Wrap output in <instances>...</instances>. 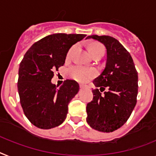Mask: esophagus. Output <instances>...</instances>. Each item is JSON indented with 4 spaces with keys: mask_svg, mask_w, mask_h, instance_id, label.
Masks as SVG:
<instances>
[{
    "mask_svg": "<svg viewBox=\"0 0 156 156\" xmlns=\"http://www.w3.org/2000/svg\"><path fill=\"white\" fill-rule=\"evenodd\" d=\"M80 87H81V88H86L87 86H85V85H80Z\"/></svg>",
    "mask_w": 156,
    "mask_h": 156,
    "instance_id": "1",
    "label": "esophagus"
}]
</instances>
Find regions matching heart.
<instances>
[{
  "mask_svg": "<svg viewBox=\"0 0 156 156\" xmlns=\"http://www.w3.org/2000/svg\"><path fill=\"white\" fill-rule=\"evenodd\" d=\"M75 48L76 46H73L70 48L67 54V57H70L71 55V54L75 50ZM88 51L90 55L93 56L96 54L104 52V48L101 44H98V43H94L89 46ZM67 74L70 78H74L78 82H85L94 78L97 74V72L92 68H87L80 66V65H75V66H71L68 69Z\"/></svg>",
  "mask_w": 156,
  "mask_h": 156,
  "instance_id": "1",
  "label": "heart"
}]
</instances>
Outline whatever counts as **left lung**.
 I'll return each instance as SVG.
<instances>
[{"label":"left lung","mask_w":156,"mask_h":156,"mask_svg":"<svg viewBox=\"0 0 156 156\" xmlns=\"http://www.w3.org/2000/svg\"><path fill=\"white\" fill-rule=\"evenodd\" d=\"M86 39L104 44L107 53L105 67L93 82L98 89L92 90L94 98L86 106V121L95 130L112 133L126 122L136 106L138 73L129 52L115 38L93 35ZM105 88L108 91L102 95Z\"/></svg>","instance_id":"8db88e82"}]
</instances>
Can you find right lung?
<instances>
[{
	"label": "right lung",
	"instance_id": "1",
	"mask_svg": "<svg viewBox=\"0 0 156 156\" xmlns=\"http://www.w3.org/2000/svg\"><path fill=\"white\" fill-rule=\"evenodd\" d=\"M86 36L49 35L35 43L23 56L17 83L20 100L26 117L39 129H52L66 119L68 104L79 91V85L74 80H66L57 88L51 78L54 71L65 63L70 48Z\"/></svg>",
	"mask_w": 156,
	"mask_h": 156
}]
</instances>
